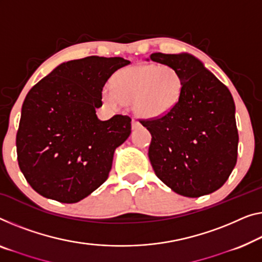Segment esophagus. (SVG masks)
Segmentation results:
<instances>
[{
    "instance_id": "obj_1",
    "label": "esophagus",
    "mask_w": 262,
    "mask_h": 262,
    "mask_svg": "<svg viewBox=\"0 0 262 262\" xmlns=\"http://www.w3.org/2000/svg\"><path fill=\"white\" fill-rule=\"evenodd\" d=\"M139 127H141V123H140L138 120L133 119L132 120V128H133V129H136V128H139Z\"/></svg>"
}]
</instances>
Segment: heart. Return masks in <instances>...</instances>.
I'll use <instances>...</instances> for the list:
<instances>
[{"label": "heart", "mask_w": 262, "mask_h": 262, "mask_svg": "<svg viewBox=\"0 0 262 262\" xmlns=\"http://www.w3.org/2000/svg\"><path fill=\"white\" fill-rule=\"evenodd\" d=\"M183 85L180 73L170 66H132L114 74L112 85L106 84L102 89V100L114 109L132 102L136 114L155 119L178 106Z\"/></svg>", "instance_id": "b5f03b06"}]
</instances>
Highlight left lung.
Masks as SVG:
<instances>
[{
  "label": "left lung",
  "mask_w": 262,
  "mask_h": 262,
  "mask_svg": "<svg viewBox=\"0 0 262 262\" xmlns=\"http://www.w3.org/2000/svg\"><path fill=\"white\" fill-rule=\"evenodd\" d=\"M150 60L177 69L185 83L173 111L140 121L151 134L148 156L156 177L187 198L215 192L236 165L239 135L232 94L190 54L153 53Z\"/></svg>",
  "instance_id": "obj_1"
}]
</instances>
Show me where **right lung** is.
I'll list each match as a JSON object with an SVG mask.
<instances>
[{"instance_id": "obj_1", "label": "right lung", "mask_w": 262, "mask_h": 262, "mask_svg": "<svg viewBox=\"0 0 262 262\" xmlns=\"http://www.w3.org/2000/svg\"><path fill=\"white\" fill-rule=\"evenodd\" d=\"M122 57L88 56L58 64L27 94L16 135L19 169L35 192L63 204L87 198L107 180L132 119L101 121L102 89Z\"/></svg>"}]
</instances>
